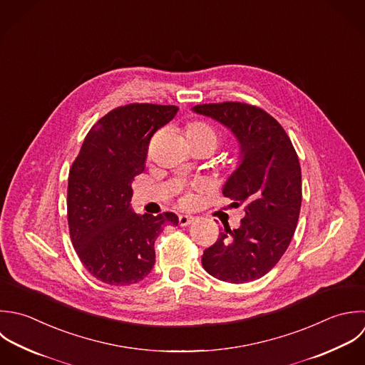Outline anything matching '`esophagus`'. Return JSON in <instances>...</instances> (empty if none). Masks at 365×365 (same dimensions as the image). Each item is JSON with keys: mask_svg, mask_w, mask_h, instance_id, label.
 <instances>
[{"mask_svg": "<svg viewBox=\"0 0 365 365\" xmlns=\"http://www.w3.org/2000/svg\"><path fill=\"white\" fill-rule=\"evenodd\" d=\"M193 216H190V215H180L179 216V225L180 226H187V225H190L192 222H193Z\"/></svg>", "mask_w": 365, "mask_h": 365, "instance_id": "obj_1", "label": "esophagus"}]
</instances>
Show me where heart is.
<instances>
[{
  "label": "heart",
  "instance_id": "heart-1",
  "mask_svg": "<svg viewBox=\"0 0 365 365\" xmlns=\"http://www.w3.org/2000/svg\"><path fill=\"white\" fill-rule=\"evenodd\" d=\"M186 138L196 139V140H207L215 146V149L217 148V145L220 142V135H219L217 129L213 125L203 122V120H197V122H193L192 125H189V128L186 130ZM189 202H190V197L183 199V203H189Z\"/></svg>",
  "mask_w": 365,
  "mask_h": 365
}]
</instances>
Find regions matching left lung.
I'll use <instances>...</instances> for the list:
<instances>
[{"mask_svg": "<svg viewBox=\"0 0 365 365\" xmlns=\"http://www.w3.org/2000/svg\"><path fill=\"white\" fill-rule=\"evenodd\" d=\"M193 110L236 135L242 163L223 187L232 207L243 206L240 227L219 233L203 252L205 270L242 284L269 273L287 250L302 207V168L283 126L264 109L245 102L203 103Z\"/></svg>", "mask_w": 365, "mask_h": 365, "instance_id": "1", "label": "left lung"}]
</instances>
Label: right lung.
<instances>
[{
    "label": "right lung",
    "instance_id": "obj_1",
    "mask_svg": "<svg viewBox=\"0 0 365 365\" xmlns=\"http://www.w3.org/2000/svg\"><path fill=\"white\" fill-rule=\"evenodd\" d=\"M175 105L129 103L102 116L88 132L68 176V227L83 267L110 286L143 280L155 264V242L178 216L136 215L132 182L145 170L153 133L172 120Z\"/></svg>",
    "mask_w": 365,
    "mask_h": 365
}]
</instances>
